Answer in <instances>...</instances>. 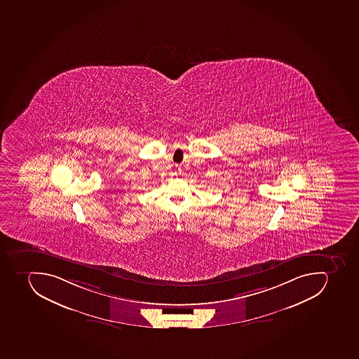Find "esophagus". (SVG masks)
Returning <instances> with one entry per match:
<instances>
[{"label":"esophagus","mask_w":359,"mask_h":359,"mask_svg":"<svg viewBox=\"0 0 359 359\" xmlns=\"http://www.w3.org/2000/svg\"><path fill=\"white\" fill-rule=\"evenodd\" d=\"M175 175H177V177H180V175H181V170L180 169L177 170V171H175Z\"/></svg>","instance_id":"34e87169"}]
</instances>
